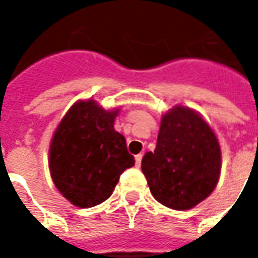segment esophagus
<instances>
[{
    "instance_id": "esophagus-1",
    "label": "esophagus",
    "mask_w": 258,
    "mask_h": 258,
    "mask_svg": "<svg viewBox=\"0 0 258 258\" xmlns=\"http://www.w3.org/2000/svg\"><path fill=\"white\" fill-rule=\"evenodd\" d=\"M141 162H142V153H140V155H137V156H135V163H137V166H140Z\"/></svg>"
}]
</instances>
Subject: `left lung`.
Returning a JSON list of instances; mask_svg holds the SVG:
<instances>
[{
    "label": "left lung",
    "instance_id": "8db88e82",
    "mask_svg": "<svg viewBox=\"0 0 258 258\" xmlns=\"http://www.w3.org/2000/svg\"><path fill=\"white\" fill-rule=\"evenodd\" d=\"M141 167L159 203L189 210L216 188L221 149L199 113L177 105L162 117L156 149L146 152Z\"/></svg>",
    "mask_w": 258,
    "mask_h": 258
}]
</instances>
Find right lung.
I'll return each instance as SVG.
<instances>
[{
	"mask_svg": "<svg viewBox=\"0 0 258 258\" xmlns=\"http://www.w3.org/2000/svg\"><path fill=\"white\" fill-rule=\"evenodd\" d=\"M118 109L79 101L60 120L49 145V171L55 186L77 207L105 202L124 170L135 164L125 138L114 130Z\"/></svg>",
	"mask_w": 258,
	"mask_h": 258,
	"instance_id": "obj_1",
	"label": "right lung"
}]
</instances>
